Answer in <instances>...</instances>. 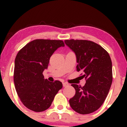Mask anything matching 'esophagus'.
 Masks as SVG:
<instances>
[{
	"instance_id": "esophagus-1",
	"label": "esophagus",
	"mask_w": 127,
	"mask_h": 127,
	"mask_svg": "<svg viewBox=\"0 0 127 127\" xmlns=\"http://www.w3.org/2000/svg\"><path fill=\"white\" fill-rule=\"evenodd\" d=\"M63 85L64 87H66V86L68 85V84L67 82H63Z\"/></svg>"
}]
</instances>
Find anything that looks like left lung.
Wrapping results in <instances>:
<instances>
[{"label": "left lung", "instance_id": "1", "mask_svg": "<svg viewBox=\"0 0 127 127\" xmlns=\"http://www.w3.org/2000/svg\"><path fill=\"white\" fill-rule=\"evenodd\" d=\"M64 42L75 53L76 70L82 72L86 80L84 87L71 85L76 93L69 100L70 105L80 114L93 113L101 107L111 87L113 76L110 55L102 46L93 41L70 39Z\"/></svg>", "mask_w": 127, "mask_h": 127}]
</instances>
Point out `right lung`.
<instances>
[{"mask_svg": "<svg viewBox=\"0 0 127 127\" xmlns=\"http://www.w3.org/2000/svg\"><path fill=\"white\" fill-rule=\"evenodd\" d=\"M64 46L62 40L35 39L20 49L15 60L14 81L17 94L27 108L36 112L50 107L62 88L59 81L45 79L43 72L57 48Z\"/></svg>", "mask_w": 127, "mask_h": 127, "instance_id": "obj_1", "label": "right lung"}]
</instances>
